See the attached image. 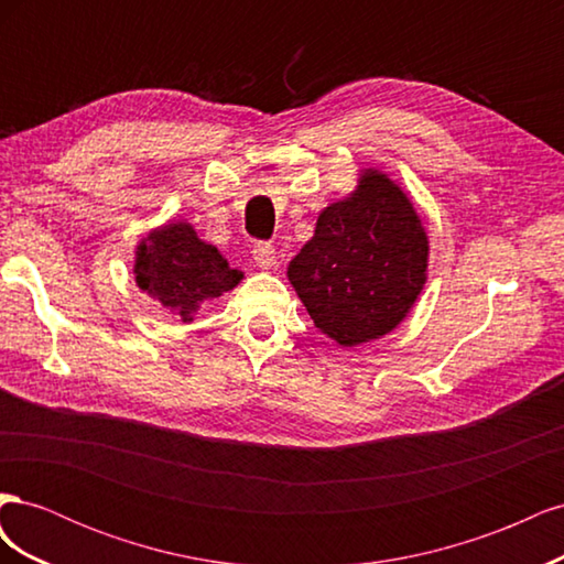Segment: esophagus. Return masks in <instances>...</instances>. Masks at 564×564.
<instances>
[{
  "mask_svg": "<svg viewBox=\"0 0 564 564\" xmlns=\"http://www.w3.org/2000/svg\"><path fill=\"white\" fill-rule=\"evenodd\" d=\"M275 253H278L275 247L268 245V242L253 245V261H256V265L263 268V270L275 268V263H278V256Z\"/></svg>",
  "mask_w": 564,
  "mask_h": 564,
  "instance_id": "34e87169",
  "label": "esophagus"
}]
</instances>
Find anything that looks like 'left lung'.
I'll return each mask as SVG.
<instances>
[{"mask_svg": "<svg viewBox=\"0 0 564 564\" xmlns=\"http://www.w3.org/2000/svg\"><path fill=\"white\" fill-rule=\"evenodd\" d=\"M429 270V235L402 187L365 169L355 191L317 216L313 240L289 263L315 327L338 346L367 344L412 311Z\"/></svg>", "mask_w": 564, "mask_h": 564, "instance_id": "8db88e82", "label": "left lung"}]
</instances>
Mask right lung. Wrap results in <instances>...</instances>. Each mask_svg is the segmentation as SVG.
I'll return each instance as SVG.
<instances>
[{"label": "right lung", "mask_w": 564, "mask_h": 564, "mask_svg": "<svg viewBox=\"0 0 564 564\" xmlns=\"http://www.w3.org/2000/svg\"><path fill=\"white\" fill-rule=\"evenodd\" d=\"M135 284L181 322H193L199 305L224 296L245 278L214 245L202 242L191 224H166L135 247Z\"/></svg>", "instance_id": "obj_1"}]
</instances>
